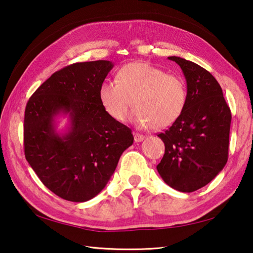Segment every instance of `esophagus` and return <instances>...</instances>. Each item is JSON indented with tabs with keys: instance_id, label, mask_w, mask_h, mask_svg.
<instances>
[{
	"instance_id": "1",
	"label": "esophagus",
	"mask_w": 253,
	"mask_h": 253,
	"mask_svg": "<svg viewBox=\"0 0 253 253\" xmlns=\"http://www.w3.org/2000/svg\"><path fill=\"white\" fill-rule=\"evenodd\" d=\"M144 138H145V135H143V134L134 133V141L135 142H142Z\"/></svg>"
}]
</instances>
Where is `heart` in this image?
Masks as SVG:
<instances>
[{
  "instance_id": "obj_1",
  "label": "heart",
  "mask_w": 253,
  "mask_h": 253,
  "mask_svg": "<svg viewBox=\"0 0 253 253\" xmlns=\"http://www.w3.org/2000/svg\"><path fill=\"white\" fill-rule=\"evenodd\" d=\"M99 100L112 119L121 121L132 104L130 119L140 127L165 128L176 122L187 105V88L180 77L146 62L123 65L117 82L106 80Z\"/></svg>"
}]
</instances>
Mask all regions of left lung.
<instances>
[{"label":"left lung","mask_w":253,"mask_h":253,"mask_svg":"<svg viewBox=\"0 0 253 253\" xmlns=\"http://www.w3.org/2000/svg\"><path fill=\"white\" fill-rule=\"evenodd\" d=\"M187 81V105L164 133V157L157 171L169 187L193 192L223 170L228 159L231 113L218 82L194 62L169 56Z\"/></svg>","instance_id":"obj_1"}]
</instances>
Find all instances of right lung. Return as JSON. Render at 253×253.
<instances>
[{
    "instance_id": "right-lung-1",
    "label": "right lung",
    "mask_w": 253,
    "mask_h": 253,
    "mask_svg": "<svg viewBox=\"0 0 253 253\" xmlns=\"http://www.w3.org/2000/svg\"><path fill=\"white\" fill-rule=\"evenodd\" d=\"M110 61L71 64L55 72L29 98L25 110V157L50 191L71 202L99 193L133 141L131 128L108 115L99 87ZM68 116L66 130L58 118Z\"/></svg>"
}]
</instances>
